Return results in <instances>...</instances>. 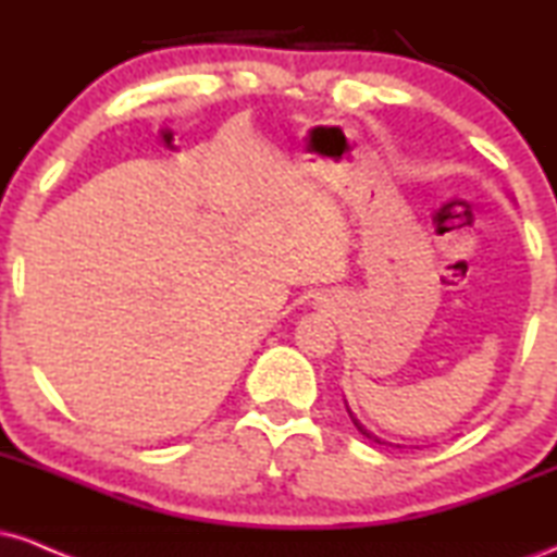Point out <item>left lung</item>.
<instances>
[{"label":"left lung","mask_w":557,"mask_h":557,"mask_svg":"<svg viewBox=\"0 0 557 557\" xmlns=\"http://www.w3.org/2000/svg\"><path fill=\"white\" fill-rule=\"evenodd\" d=\"M345 408H348V403H345ZM348 417H350V421H354V424H356V430H359V432L363 434V437H369V440H374V443L385 445V440H380V437H376V434H372V432H369V430H367V426H363V424H361V421L354 417V411H350V408H348Z\"/></svg>","instance_id":"left-lung-1"}]
</instances>
